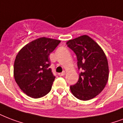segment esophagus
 Instances as JSON below:
<instances>
[{
	"instance_id": "34e87169",
	"label": "esophagus",
	"mask_w": 123,
	"mask_h": 123,
	"mask_svg": "<svg viewBox=\"0 0 123 123\" xmlns=\"http://www.w3.org/2000/svg\"><path fill=\"white\" fill-rule=\"evenodd\" d=\"M65 74H66V72L65 71H64V72H62V73H60V74H59V75L60 76H64Z\"/></svg>"
}]
</instances>
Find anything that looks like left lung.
Returning a JSON list of instances; mask_svg holds the SVG:
<instances>
[{
	"mask_svg": "<svg viewBox=\"0 0 123 123\" xmlns=\"http://www.w3.org/2000/svg\"><path fill=\"white\" fill-rule=\"evenodd\" d=\"M77 55V66L81 72L76 84L70 86L72 94L77 99L88 101L103 90L109 75L105 53L91 37L84 35L66 43Z\"/></svg>",
	"mask_w": 123,
	"mask_h": 123,
	"instance_id": "left-lung-1",
	"label": "left lung"
}]
</instances>
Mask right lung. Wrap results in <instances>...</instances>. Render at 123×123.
<instances>
[{"mask_svg": "<svg viewBox=\"0 0 123 123\" xmlns=\"http://www.w3.org/2000/svg\"><path fill=\"white\" fill-rule=\"evenodd\" d=\"M60 43L59 40L41 37L24 46L16 56L14 78L29 97L40 98L51 90L55 77L49 67V55Z\"/></svg>", "mask_w": 123, "mask_h": 123, "instance_id": "obj_1", "label": "right lung"}]
</instances>
